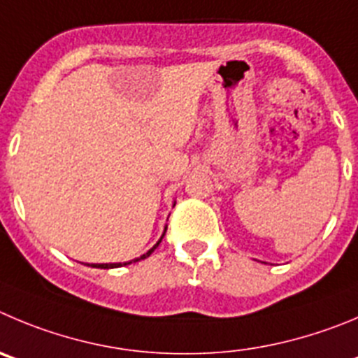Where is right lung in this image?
Here are the masks:
<instances>
[{"label":"right lung","instance_id":"add662e5","mask_svg":"<svg viewBox=\"0 0 358 358\" xmlns=\"http://www.w3.org/2000/svg\"><path fill=\"white\" fill-rule=\"evenodd\" d=\"M166 229H168V228H164V233H162V236H160V240H159V242L155 243V245L152 247V249L148 250V252H145V255H143V256H139V258L132 259V262H127V263H88V266H93V268H118V266H123V265H130V263H136V262H141V259L148 258V256L152 255L153 250H155L157 247H159V243L162 242L164 235H166Z\"/></svg>","mask_w":358,"mask_h":358}]
</instances>
